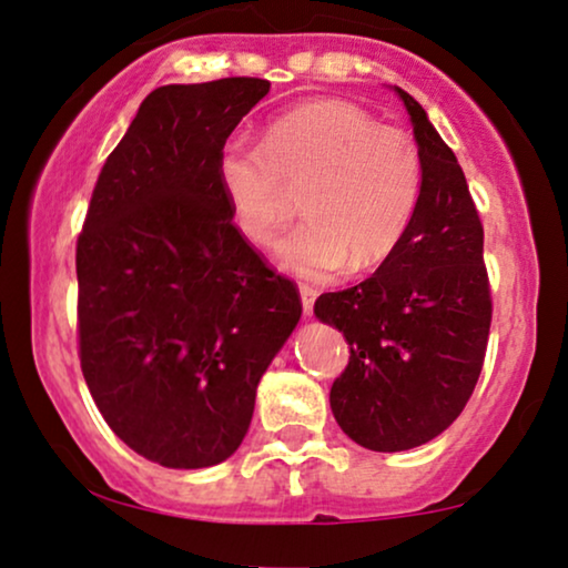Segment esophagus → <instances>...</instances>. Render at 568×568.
I'll use <instances>...</instances> for the list:
<instances>
[{
    "mask_svg": "<svg viewBox=\"0 0 568 568\" xmlns=\"http://www.w3.org/2000/svg\"><path fill=\"white\" fill-rule=\"evenodd\" d=\"M314 301H316V291L312 285H301V306H304V316H312Z\"/></svg>",
    "mask_w": 568,
    "mask_h": 568,
    "instance_id": "obj_1",
    "label": "esophagus"
}]
</instances>
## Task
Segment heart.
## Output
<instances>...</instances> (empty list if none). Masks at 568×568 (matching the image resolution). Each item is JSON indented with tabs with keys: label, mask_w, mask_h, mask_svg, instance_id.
<instances>
[{
	"label": "heart",
	"mask_w": 568,
	"mask_h": 568,
	"mask_svg": "<svg viewBox=\"0 0 568 568\" xmlns=\"http://www.w3.org/2000/svg\"><path fill=\"white\" fill-rule=\"evenodd\" d=\"M420 181L410 134L345 101L298 105L272 121L264 145L231 138L217 153L231 221L254 246L275 244L291 215L288 189H304L306 221L277 246V262L314 280L387 260L413 221Z\"/></svg>",
	"instance_id": "1"
}]
</instances>
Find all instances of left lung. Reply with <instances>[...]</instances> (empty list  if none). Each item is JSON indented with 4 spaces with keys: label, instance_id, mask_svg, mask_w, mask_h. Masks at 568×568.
Returning <instances> with one entry per match:
<instances>
[{
    "label": "left lung",
    "instance_id": "1",
    "mask_svg": "<svg viewBox=\"0 0 568 568\" xmlns=\"http://www.w3.org/2000/svg\"><path fill=\"white\" fill-rule=\"evenodd\" d=\"M423 163L418 207L379 270L316 298V320L343 332L347 368L329 389L337 426L372 452H405L447 430L486 358L490 291L483 225L457 158L403 88Z\"/></svg>",
    "mask_w": 568,
    "mask_h": 568
}]
</instances>
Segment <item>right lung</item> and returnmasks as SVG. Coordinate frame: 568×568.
<instances>
[{
	"label": "right lung",
	"instance_id": "right-lung-1",
	"mask_svg": "<svg viewBox=\"0 0 568 568\" xmlns=\"http://www.w3.org/2000/svg\"><path fill=\"white\" fill-rule=\"evenodd\" d=\"M267 80L163 85L93 189L78 239L80 366L126 447L173 470L229 459L301 320L296 285L231 223L217 153Z\"/></svg>",
	"mask_w": 568,
	"mask_h": 568
}]
</instances>
